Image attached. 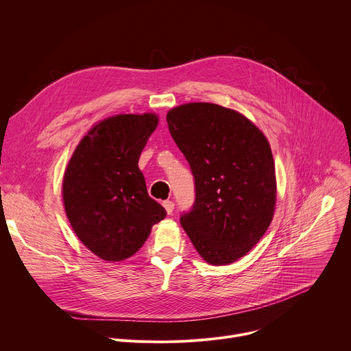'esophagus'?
Listing matches in <instances>:
<instances>
[{
    "label": "esophagus",
    "mask_w": 351,
    "mask_h": 351,
    "mask_svg": "<svg viewBox=\"0 0 351 351\" xmlns=\"http://www.w3.org/2000/svg\"><path fill=\"white\" fill-rule=\"evenodd\" d=\"M162 206H164V208H165V211L168 213V215H171L172 213H173V210H175V204H173V202H164L162 203Z\"/></svg>",
    "instance_id": "1"
}]
</instances>
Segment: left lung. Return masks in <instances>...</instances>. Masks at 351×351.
Masks as SVG:
<instances>
[{"mask_svg":"<svg viewBox=\"0 0 351 351\" xmlns=\"http://www.w3.org/2000/svg\"><path fill=\"white\" fill-rule=\"evenodd\" d=\"M169 132L194 176L195 199L180 223L208 264L245 256L267 232L276 179L264 133L237 111L189 103L167 115Z\"/></svg>","mask_w":351,"mask_h":351,"instance_id":"obj_1","label":"left lung"}]
</instances>
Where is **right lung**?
Here are the masks:
<instances>
[{
    "label": "right lung",
    "mask_w": 351,
    "mask_h": 351,
    "mask_svg": "<svg viewBox=\"0 0 351 351\" xmlns=\"http://www.w3.org/2000/svg\"><path fill=\"white\" fill-rule=\"evenodd\" d=\"M157 125L156 114L107 118L88 130L69 160L62 182L65 213L80 241L101 260L132 257L167 217L148 195L138 169Z\"/></svg>",
    "instance_id": "1"
}]
</instances>
